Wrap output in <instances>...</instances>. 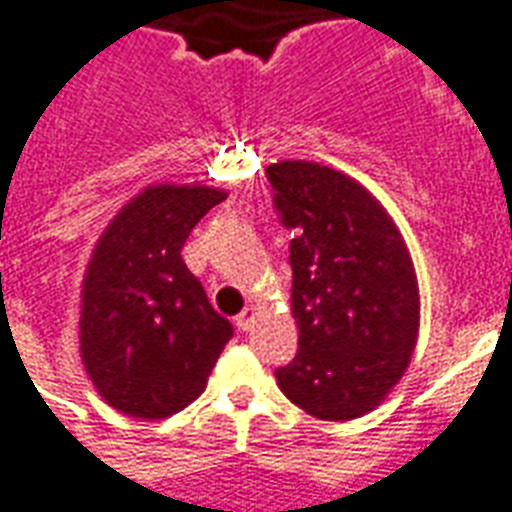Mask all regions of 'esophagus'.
<instances>
[{
    "label": "esophagus",
    "instance_id": "34e87169",
    "mask_svg": "<svg viewBox=\"0 0 512 512\" xmlns=\"http://www.w3.org/2000/svg\"><path fill=\"white\" fill-rule=\"evenodd\" d=\"M255 319H257V308H244L239 317H236V325H239V330H252L255 327Z\"/></svg>",
    "mask_w": 512,
    "mask_h": 512
}]
</instances>
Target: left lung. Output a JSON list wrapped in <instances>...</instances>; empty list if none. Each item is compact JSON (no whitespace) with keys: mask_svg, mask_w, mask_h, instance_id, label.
<instances>
[{"mask_svg":"<svg viewBox=\"0 0 512 512\" xmlns=\"http://www.w3.org/2000/svg\"><path fill=\"white\" fill-rule=\"evenodd\" d=\"M268 182L295 233L298 354L276 384L317 419H360L395 389L419 338V282L403 233L376 195L330 166L273 163Z\"/></svg>","mask_w":512,"mask_h":512,"instance_id":"8db88e82","label":"left lung"}]
</instances>
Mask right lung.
I'll list each match as a JSON object with an SVG mask.
<instances>
[{
	"instance_id": "right-lung-1",
	"label": "right lung",
	"mask_w": 512,
	"mask_h": 512,
	"mask_svg": "<svg viewBox=\"0 0 512 512\" xmlns=\"http://www.w3.org/2000/svg\"><path fill=\"white\" fill-rule=\"evenodd\" d=\"M225 190L150 185L96 241L80 292V357L120 413L166 419L204 392L233 327L182 260L190 230Z\"/></svg>"
}]
</instances>
